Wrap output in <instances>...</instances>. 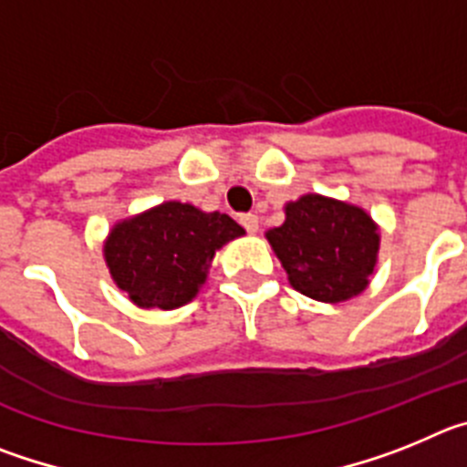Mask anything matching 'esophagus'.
<instances>
[{
  "label": "esophagus",
  "instance_id": "esophagus-1",
  "mask_svg": "<svg viewBox=\"0 0 467 467\" xmlns=\"http://www.w3.org/2000/svg\"><path fill=\"white\" fill-rule=\"evenodd\" d=\"M241 224L245 226L247 234H257V231H259V217H257V214H253V213L241 214Z\"/></svg>",
  "mask_w": 467,
  "mask_h": 467
}]
</instances>
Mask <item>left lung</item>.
Listing matches in <instances>:
<instances>
[{
  "instance_id": "left-lung-1",
  "label": "left lung",
  "mask_w": 467,
  "mask_h": 467,
  "mask_svg": "<svg viewBox=\"0 0 467 467\" xmlns=\"http://www.w3.org/2000/svg\"><path fill=\"white\" fill-rule=\"evenodd\" d=\"M283 210L285 222L266 231V241L296 292L341 304L369 287L381 247L372 214L323 193H304Z\"/></svg>"
}]
</instances>
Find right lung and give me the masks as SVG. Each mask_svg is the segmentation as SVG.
<instances>
[{
  "label": "right lung",
  "mask_w": 467,
  "mask_h": 467,
  "mask_svg": "<svg viewBox=\"0 0 467 467\" xmlns=\"http://www.w3.org/2000/svg\"><path fill=\"white\" fill-rule=\"evenodd\" d=\"M241 236L229 214L163 201L111 226L102 257L135 306L172 311L201 292L217 250Z\"/></svg>",
  "instance_id": "add662e5"
}]
</instances>
